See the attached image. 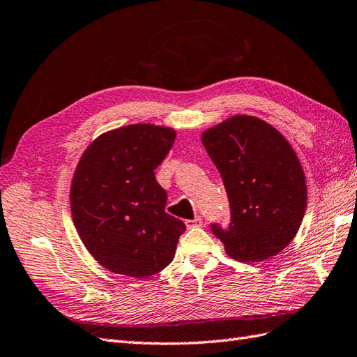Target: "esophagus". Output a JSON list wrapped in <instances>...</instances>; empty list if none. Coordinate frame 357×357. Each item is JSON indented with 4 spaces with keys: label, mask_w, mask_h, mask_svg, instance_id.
I'll use <instances>...</instances> for the list:
<instances>
[{
    "label": "esophagus",
    "mask_w": 357,
    "mask_h": 357,
    "mask_svg": "<svg viewBox=\"0 0 357 357\" xmlns=\"http://www.w3.org/2000/svg\"><path fill=\"white\" fill-rule=\"evenodd\" d=\"M185 224H186V227H188V229L202 227V225H203V220L199 218V216H197V218H194V220H186V221H185Z\"/></svg>",
    "instance_id": "1"
}]
</instances>
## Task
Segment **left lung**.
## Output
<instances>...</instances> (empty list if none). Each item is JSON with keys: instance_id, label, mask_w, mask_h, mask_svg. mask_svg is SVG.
Here are the masks:
<instances>
[{"instance_id": "obj_1", "label": "left lung", "mask_w": 357, "mask_h": 357, "mask_svg": "<svg viewBox=\"0 0 357 357\" xmlns=\"http://www.w3.org/2000/svg\"><path fill=\"white\" fill-rule=\"evenodd\" d=\"M202 142L230 203L229 227L212 224L225 253L239 262L279 255L297 234L307 206L306 177L291 144L271 124L250 115L207 128Z\"/></svg>"}]
</instances>
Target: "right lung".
<instances>
[{
	"instance_id": "obj_1",
	"label": "right lung",
	"mask_w": 357,
	"mask_h": 357,
	"mask_svg": "<svg viewBox=\"0 0 357 357\" xmlns=\"http://www.w3.org/2000/svg\"><path fill=\"white\" fill-rule=\"evenodd\" d=\"M176 130L132 124L102 133L86 149L71 183L73 221L92 257L109 271L145 279L174 259L183 221L165 212L154 169Z\"/></svg>"
}]
</instances>
